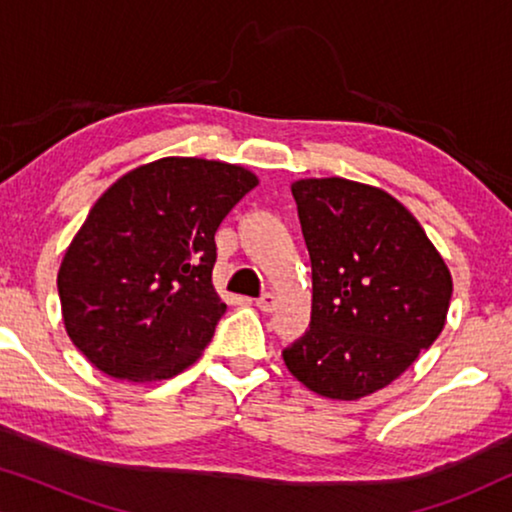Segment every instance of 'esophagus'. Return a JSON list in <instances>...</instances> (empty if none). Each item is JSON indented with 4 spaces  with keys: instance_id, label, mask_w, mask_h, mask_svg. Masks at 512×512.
<instances>
[{
    "instance_id": "obj_1",
    "label": "esophagus",
    "mask_w": 512,
    "mask_h": 512,
    "mask_svg": "<svg viewBox=\"0 0 512 512\" xmlns=\"http://www.w3.org/2000/svg\"><path fill=\"white\" fill-rule=\"evenodd\" d=\"M256 307L261 312H272L277 307V296H275V293H265L263 298L256 300Z\"/></svg>"
}]
</instances>
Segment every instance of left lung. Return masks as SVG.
<instances>
[{"label":"left lung","instance_id":"left-lung-1","mask_svg":"<svg viewBox=\"0 0 512 512\" xmlns=\"http://www.w3.org/2000/svg\"><path fill=\"white\" fill-rule=\"evenodd\" d=\"M312 261V321L282 356L314 394L359 401L443 331L452 275L394 195L342 177L291 184Z\"/></svg>","mask_w":512,"mask_h":512}]
</instances>
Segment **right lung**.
<instances>
[{
	"label": "right lung",
	"instance_id": "1",
	"mask_svg": "<svg viewBox=\"0 0 512 512\" xmlns=\"http://www.w3.org/2000/svg\"><path fill=\"white\" fill-rule=\"evenodd\" d=\"M254 186L242 165L170 156L100 195L58 272L65 331L97 370L160 382L200 359L226 312L214 235Z\"/></svg>",
	"mask_w": 512,
	"mask_h": 512
}]
</instances>
